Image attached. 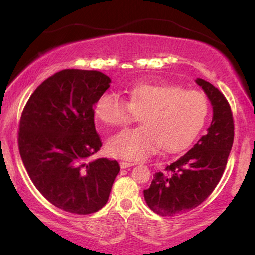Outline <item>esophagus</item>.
<instances>
[{
	"mask_svg": "<svg viewBox=\"0 0 255 255\" xmlns=\"http://www.w3.org/2000/svg\"><path fill=\"white\" fill-rule=\"evenodd\" d=\"M135 163L134 162H128V161H121L120 162V166L122 169H125V168H130V167L134 166Z\"/></svg>",
	"mask_w": 255,
	"mask_h": 255,
	"instance_id": "esophagus-1",
	"label": "esophagus"
}]
</instances>
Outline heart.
<instances>
[{"label": "heart", "mask_w": 255, "mask_h": 255, "mask_svg": "<svg viewBox=\"0 0 255 255\" xmlns=\"http://www.w3.org/2000/svg\"><path fill=\"white\" fill-rule=\"evenodd\" d=\"M128 101L104 93L94 104L103 123L124 128L141 115V127L125 130L108 142L111 154L144 160L160 148L179 152L188 147L204 127L209 113L207 96L175 85L142 83L127 90Z\"/></svg>", "instance_id": "heart-1"}]
</instances>
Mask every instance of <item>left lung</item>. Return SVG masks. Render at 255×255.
Returning a JSON list of instances; mask_svg holds the SVG:
<instances>
[{
  "label": "left lung",
  "instance_id": "8db88e82",
  "mask_svg": "<svg viewBox=\"0 0 255 255\" xmlns=\"http://www.w3.org/2000/svg\"><path fill=\"white\" fill-rule=\"evenodd\" d=\"M196 83L207 94L214 109L208 133L190 151L155 173L144 190L146 203L160 216L183 214L210 196L222 179L235 137L231 107L218 88L203 79Z\"/></svg>",
  "mask_w": 255,
  "mask_h": 255
}]
</instances>
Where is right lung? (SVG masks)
I'll return each mask as SVG.
<instances>
[{
	"mask_svg": "<svg viewBox=\"0 0 255 255\" xmlns=\"http://www.w3.org/2000/svg\"><path fill=\"white\" fill-rule=\"evenodd\" d=\"M99 71L64 69L36 88L19 120L18 148L34 187L61 210L89 215L103 208L120 165L89 158L102 146L94 104L110 87Z\"/></svg>",
	"mask_w": 255,
	"mask_h": 255,
	"instance_id": "right-lung-1",
	"label": "right lung"
}]
</instances>
